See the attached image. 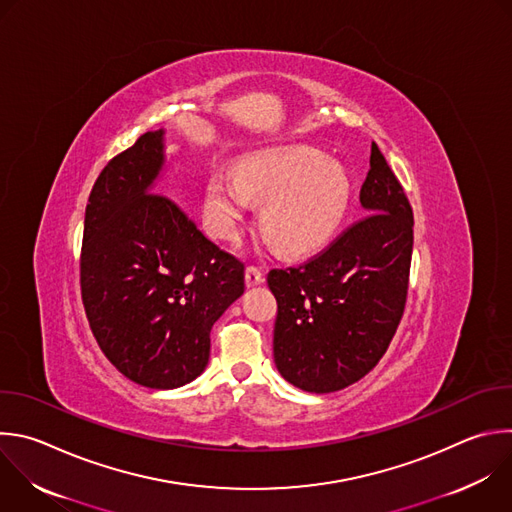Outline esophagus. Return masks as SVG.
Segmentation results:
<instances>
[{"label": "esophagus", "mask_w": 512, "mask_h": 512, "mask_svg": "<svg viewBox=\"0 0 512 512\" xmlns=\"http://www.w3.org/2000/svg\"><path fill=\"white\" fill-rule=\"evenodd\" d=\"M265 281V275H263V271L259 269V267H247L245 269V283H247V287H255V285H261Z\"/></svg>", "instance_id": "1"}]
</instances>
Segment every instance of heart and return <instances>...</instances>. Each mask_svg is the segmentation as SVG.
Masks as SVG:
<instances>
[{
    "instance_id": "heart-1",
    "label": "heart",
    "mask_w": 512,
    "mask_h": 512,
    "mask_svg": "<svg viewBox=\"0 0 512 512\" xmlns=\"http://www.w3.org/2000/svg\"><path fill=\"white\" fill-rule=\"evenodd\" d=\"M352 185L344 166L303 146L251 154L239 170L215 168L205 195L209 231L225 241L239 235L251 203H263L261 229L287 255L321 247L342 223Z\"/></svg>"
}]
</instances>
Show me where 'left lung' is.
I'll list each match as a JSON object with an SVG mask.
<instances>
[{"instance_id": "1", "label": "left lung", "mask_w": 512, "mask_h": 512, "mask_svg": "<svg viewBox=\"0 0 512 512\" xmlns=\"http://www.w3.org/2000/svg\"><path fill=\"white\" fill-rule=\"evenodd\" d=\"M366 213L307 263L267 275L277 299L273 360L299 390H344L376 368L404 313L414 217L372 142L360 191Z\"/></svg>"}]
</instances>
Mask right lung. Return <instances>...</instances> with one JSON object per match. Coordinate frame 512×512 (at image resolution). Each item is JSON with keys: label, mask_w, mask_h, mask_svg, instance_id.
Masks as SVG:
<instances>
[{"label": "right lung", "mask_w": 512, "mask_h": 512, "mask_svg": "<svg viewBox=\"0 0 512 512\" xmlns=\"http://www.w3.org/2000/svg\"><path fill=\"white\" fill-rule=\"evenodd\" d=\"M164 162L160 128L104 166L86 205L80 257L82 301L100 350L152 390L203 374L213 323L245 291L243 263L156 193Z\"/></svg>", "instance_id": "right-lung-1"}]
</instances>
